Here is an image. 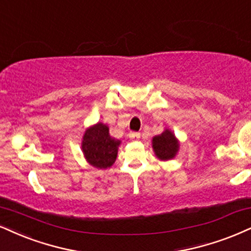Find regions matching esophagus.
Listing matches in <instances>:
<instances>
[{
  "label": "esophagus",
  "mask_w": 251,
  "mask_h": 251,
  "mask_svg": "<svg viewBox=\"0 0 251 251\" xmlns=\"http://www.w3.org/2000/svg\"><path fill=\"white\" fill-rule=\"evenodd\" d=\"M129 137H130L131 140H138V138L141 137V134L137 131H131L129 132Z\"/></svg>",
  "instance_id": "34e87169"
}]
</instances>
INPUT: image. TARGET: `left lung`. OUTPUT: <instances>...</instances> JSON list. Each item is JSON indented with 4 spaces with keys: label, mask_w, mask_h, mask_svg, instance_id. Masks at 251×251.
I'll list each match as a JSON object with an SVG mask.
<instances>
[{
    "label": "left lung",
    "mask_w": 251,
    "mask_h": 251,
    "mask_svg": "<svg viewBox=\"0 0 251 251\" xmlns=\"http://www.w3.org/2000/svg\"><path fill=\"white\" fill-rule=\"evenodd\" d=\"M152 148L154 153L162 160L171 159L177 153L179 144L176 140L175 135L166 129L165 131L158 136H154L152 140Z\"/></svg>",
    "instance_id": "1"
}]
</instances>
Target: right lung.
<instances>
[{
    "label": "right lung",
    "instance_id": "add662e5",
    "mask_svg": "<svg viewBox=\"0 0 251 251\" xmlns=\"http://www.w3.org/2000/svg\"><path fill=\"white\" fill-rule=\"evenodd\" d=\"M120 141L109 135L107 126L98 123L86 130L82 141V150L86 159L98 169H107L113 165L117 156Z\"/></svg>",
    "mask_w": 251,
    "mask_h": 251
}]
</instances>
